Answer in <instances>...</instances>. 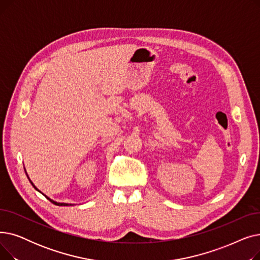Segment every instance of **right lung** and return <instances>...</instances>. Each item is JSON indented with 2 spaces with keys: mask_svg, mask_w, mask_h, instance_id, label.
<instances>
[{
  "mask_svg": "<svg viewBox=\"0 0 260 260\" xmlns=\"http://www.w3.org/2000/svg\"><path fill=\"white\" fill-rule=\"evenodd\" d=\"M25 173H26V171H25ZM26 175H27V173H26ZM27 178H28V179H29V177H28V175H27ZM29 181H30V183L32 184V186H34V187H35V188H36L37 190H39V189H38V188L36 187V185H35V184L32 183V181H31L30 179H29ZM39 192H40V190H39ZM40 193H42V192H40ZM42 194H43V193H42ZM43 195H44V194H43ZM44 196H45V197H46V198H47V199H48V200H49L50 202H52L53 204H56V206H60V207H67V206H73V204H72V203H64V202H57V201H54V200L50 199V198H49V197H47L46 195H44Z\"/></svg>",
  "mask_w": 260,
  "mask_h": 260,
  "instance_id": "add662e5",
  "label": "right lung"
}]
</instances>
